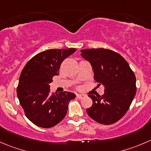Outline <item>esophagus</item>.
<instances>
[{
	"mask_svg": "<svg viewBox=\"0 0 151 151\" xmlns=\"http://www.w3.org/2000/svg\"><path fill=\"white\" fill-rule=\"evenodd\" d=\"M83 97H85V95L84 94H82V93H77V98L79 99H83Z\"/></svg>",
	"mask_w": 151,
	"mask_h": 151,
	"instance_id": "1",
	"label": "esophagus"
}]
</instances>
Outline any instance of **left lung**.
Wrapping results in <instances>:
<instances>
[{
	"instance_id": "8db88e82",
	"label": "left lung",
	"mask_w": 151,
	"mask_h": 151,
	"mask_svg": "<svg viewBox=\"0 0 151 151\" xmlns=\"http://www.w3.org/2000/svg\"><path fill=\"white\" fill-rule=\"evenodd\" d=\"M80 52L81 56L91 65L95 81L105 88L102 96L88 95L93 104L86 109L88 114L103 125L117 122L129 109L135 96V74L128 62L114 51L100 48Z\"/></svg>"
}]
</instances>
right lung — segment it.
Returning <instances> with one entry per match:
<instances>
[{"label": "right lung", "mask_w": 151, "mask_h": 151, "mask_svg": "<svg viewBox=\"0 0 151 151\" xmlns=\"http://www.w3.org/2000/svg\"><path fill=\"white\" fill-rule=\"evenodd\" d=\"M76 49H49L37 54L23 68L17 88L20 105L26 117L35 125L52 128L63 119L75 93H51L49 83L59 74L63 61Z\"/></svg>", "instance_id": "1"}]
</instances>
